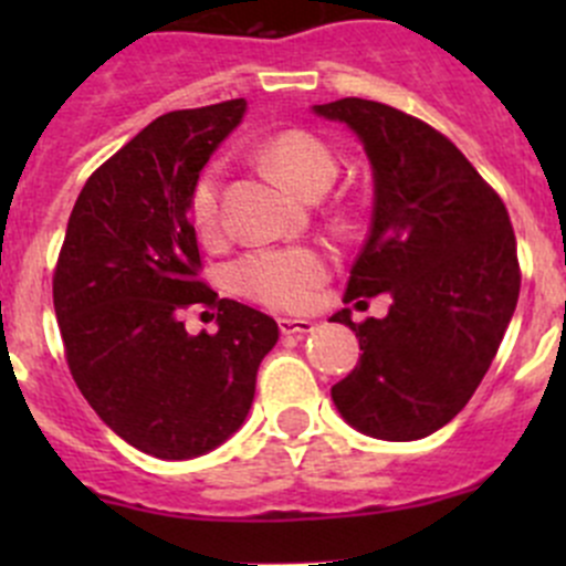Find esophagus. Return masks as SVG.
<instances>
[{
	"instance_id": "1",
	"label": "esophagus",
	"mask_w": 566,
	"mask_h": 566,
	"mask_svg": "<svg viewBox=\"0 0 566 566\" xmlns=\"http://www.w3.org/2000/svg\"><path fill=\"white\" fill-rule=\"evenodd\" d=\"M279 331H282L284 336H304V334H312V331H315V323H312V319L282 317L279 319Z\"/></svg>"
}]
</instances>
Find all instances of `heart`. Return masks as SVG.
Here are the masks:
<instances>
[{
  "label": "heart",
  "instance_id": "1",
  "mask_svg": "<svg viewBox=\"0 0 566 566\" xmlns=\"http://www.w3.org/2000/svg\"><path fill=\"white\" fill-rule=\"evenodd\" d=\"M262 161L295 191L315 197L336 177V156L310 130H279L262 145ZM188 216L199 238L210 241L221 230V172L208 167L188 193ZM328 254L317 247L256 249L232 265V287L268 310L295 312L312 304L328 279Z\"/></svg>",
  "mask_w": 566,
  "mask_h": 566
}]
</instances>
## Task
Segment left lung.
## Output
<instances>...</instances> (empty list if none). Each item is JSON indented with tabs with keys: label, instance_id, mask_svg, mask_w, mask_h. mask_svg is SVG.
<instances>
[{
	"label": "left lung",
	"instance_id": "8db88e82",
	"mask_svg": "<svg viewBox=\"0 0 566 566\" xmlns=\"http://www.w3.org/2000/svg\"><path fill=\"white\" fill-rule=\"evenodd\" d=\"M315 112L350 125L373 164V227L345 304L391 295L384 319L331 317L364 350L331 397L356 430L416 441L465 408L499 353L521 295L515 230L495 188L424 119L364 98Z\"/></svg>",
	"mask_w": 566,
	"mask_h": 566
}]
</instances>
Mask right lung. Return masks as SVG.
Returning a JSON list of instances; mask_svg holds the SVG:
<instances>
[{"instance_id": "obj_1", "label": "right lung", "mask_w": 566, "mask_h": 566, "mask_svg": "<svg viewBox=\"0 0 566 566\" xmlns=\"http://www.w3.org/2000/svg\"><path fill=\"white\" fill-rule=\"evenodd\" d=\"M247 101L153 119L78 193L54 268L67 369L95 413L139 452L188 460L247 419L276 319L219 298L199 273L188 193ZM216 308L191 337L181 315Z\"/></svg>"}]
</instances>
